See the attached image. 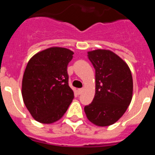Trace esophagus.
Segmentation results:
<instances>
[{"label":"esophagus","instance_id":"obj_1","mask_svg":"<svg viewBox=\"0 0 155 155\" xmlns=\"http://www.w3.org/2000/svg\"><path fill=\"white\" fill-rule=\"evenodd\" d=\"M83 88H79V89H78V94H81L82 93V91H83Z\"/></svg>","mask_w":155,"mask_h":155}]
</instances>
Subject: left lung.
Here are the masks:
<instances>
[{
	"mask_svg": "<svg viewBox=\"0 0 155 155\" xmlns=\"http://www.w3.org/2000/svg\"><path fill=\"white\" fill-rule=\"evenodd\" d=\"M95 69V94L84 107L87 120L98 127L118 121L125 113L133 97V78L127 63L109 50L87 52Z\"/></svg>",
	"mask_w": 155,
	"mask_h": 155,
	"instance_id": "1",
	"label": "left lung"
}]
</instances>
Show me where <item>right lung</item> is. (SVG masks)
I'll return each instance as SVG.
<instances>
[{"instance_id":"right-lung-1","label":"right lung","mask_w":155,"mask_h":155,"mask_svg":"<svg viewBox=\"0 0 155 155\" xmlns=\"http://www.w3.org/2000/svg\"><path fill=\"white\" fill-rule=\"evenodd\" d=\"M73 54L67 48L53 46L37 53L27 64L21 94L30 114L41 124L58 121L72 102L68 65Z\"/></svg>"}]
</instances>
